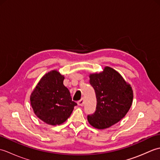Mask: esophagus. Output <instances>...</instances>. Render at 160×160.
<instances>
[{
  "label": "esophagus",
  "mask_w": 160,
  "mask_h": 160,
  "mask_svg": "<svg viewBox=\"0 0 160 160\" xmlns=\"http://www.w3.org/2000/svg\"><path fill=\"white\" fill-rule=\"evenodd\" d=\"M84 99L83 98H82V99L81 100H80L78 102V104L79 105V106H81V107H82L83 105H84Z\"/></svg>",
  "instance_id": "obj_1"
}]
</instances>
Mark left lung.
Returning a JSON list of instances; mask_svg holds the SVG:
<instances>
[{"label":"left lung","mask_w":160,"mask_h":160,"mask_svg":"<svg viewBox=\"0 0 160 160\" xmlns=\"http://www.w3.org/2000/svg\"><path fill=\"white\" fill-rule=\"evenodd\" d=\"M89 83L96 93V111L87 115L89 124L104 129L116 124L127 113L132 102V88L121 75L109 67L103 72L91 74Z\"/></svg>","instance_id":"obj_1"}]
</instances>
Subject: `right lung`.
<instances>
[{"label": "right lung", "instance_id": "obj_1", "mask_svg": "<svg viewBox=\"0 0 160 160\" xmlns=\"http://www.w3.org/2000/svg\"><path fill=\"white\" fill-rule=\"evenodd\" d=\"M64 79L57 71H50L41 78L30 96L36 116L50 125L62 124L77 105L63 84Z\"/></svg>", "mask_w": 160, "mask_h": 160}]
</instances>
